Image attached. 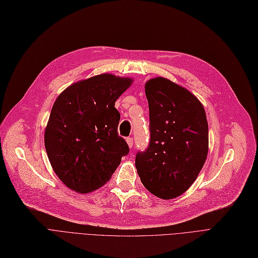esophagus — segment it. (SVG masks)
Instances as JSON below:
<instances>
[{
  "mask_svg": "<svg viewBox=\"0 0 258 258\" xmlns=\"http://www.w3.org/2000/svg\"><path fill=\"white\" fill-rule=\"evenodd\" d=\"M126 143H127V145L130 146V148H132V147H133V144H134V140H133V138H132V137L126 138Z\"/></svg>",
  "mask_w": 258,
  "mask_h": 258,
  "instance_id": "1",
  "label": "esophagus"
}]
</instances>
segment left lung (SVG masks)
<instances>
[{
	"label": "left lung",
	"instance_id": "left-lung-1",
	"mask_svg": "<svg viewBox=\"0 0 258 258\" xmlns=\"http://www.w3.org/2000/svg\"><path fill=\"white\" fill-rule=\"evenodd\" d=\"M150 108V143L136 155L142 184L163 200L192 185L208 154V122L204 106L188 90L157 77L145 85Z\"/></svg>",
	"mask_w": 258,
	"mask_h": 258
}]
</instances>
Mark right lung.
<instances>
[{
	"label": "right lung",
	"instance_id": "obj_1",
	"mask_svg": "<svg viewBox=\"0 0 258 258\" xmlns=\"http://www.w3.org/2000/svg\"><path fill=\"white\" fill-rule=\"evenodd\" d=\"M132 81L112 74L93 76L67 88L54 102L45 147L54 172L72 190H96L128 154L118 135L115 102Z\"/></svg>",
	"mask_w": 258,
	"mask_h": 258
}]
</instances>
